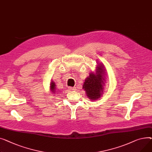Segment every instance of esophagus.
I'll list each match as a JSON object with an SVG mask.
<instances>
[{
	"instance_id": "obj_1",
	"label": "esophagus",
	"mask_w": 152,
	"mask_h": 152,
	"mask_svg": "<svg viewBox=\"0 0 152 152\" xmlns=\"http://www.w3.org/2000/svg\"><path fill=\"white\" fill-rule=\"evenodd\" d=\"M69 89H70V90L74 91V90H76V88H75V87H69Z\"/></svg>"
}]
</instances>
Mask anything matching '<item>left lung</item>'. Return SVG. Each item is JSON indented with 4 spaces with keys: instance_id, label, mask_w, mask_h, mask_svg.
I'll return each instance as SVG.
<instances>
[{
    "instance_id": "left-lung-1",
    "label": "left lung",
    "mask_w": 152,
    "mask_h": 152,
    "mask_svg": "<svg viewBox=\"0 0 152 152\" xmlns=\"http://www.w3.org/2000/svg\"><path fill=\"white\" fill-rule=\"evenodd\" d=\"M104 72V66L102 64H99L96 67V74L90 73L88 77L86 78L83 88L90 99L94 101L99 99L103 93L105 83Z\"/></svg>"
}]
</instances>
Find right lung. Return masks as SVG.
Returning <instances> with one entry per match:
<instances>
[{"label": "right lung", "mask_w": 152, "mask_h": 152, "mask_svg": "<svg viewBox=\"0 0 152 152\" xmlns=\"http://www.w3.org/2000/svg\"><path fill=\"white\" fill-rule=\"evenodd\" d=\"M50 90L53 93H55L57 92L56 89V85H55V83L54 82V81H52L50 83Z\"/></svg>", "instance_id": "right-lung-1"}]
</instances>
